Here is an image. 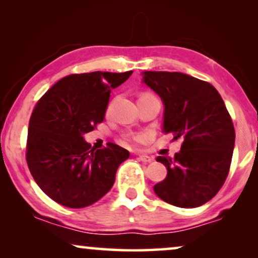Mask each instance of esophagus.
Listing matches in <instances>:
<instances>
[{
	"mask_svg": "<svg viewBox=\"0 0 258 258\" xmlns=\"http://www.w3.org/2000/svg\"><path fill=\"white\" fill-rule=\"evenodd\" d=\"M139 160L141 162H144V163H150V162L153 161V158L148 156V155H139Z\"/></svg>",
	"mask_w": 258,
	"mask_h": 258,
	"instance_id": "obj_1",
	"label": "esophagus"
}]
</instances>
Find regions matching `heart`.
<instances>
[{
    "instance_id": "heart-1",
    "label": "heart",
    "mask_w": 258,
    "mask_h": 258,
    "mask_svg": "<svg viewBox=\"0 0 258 258\" xmlns=\"http://www.w3.org/2000/svg\"><path fill=\"white\" fill-rule=\"evenodd\" d=\"M146 139V135H132V134H130V135H125L124 136V140H125V142H128V143H137V142H142V141Z\"/></svg>"
}]
</instances>
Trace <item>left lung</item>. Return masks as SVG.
I'll return each mask as SVG.
<instances>
[{"label":"left lung","mask_w":258,"mask_h":258,"mask_svg":"<svg viewBox=\"0 0 258 258\" xmlns=\"http://www.w3.org/2000/svg\"><path fill=\"white\" fill-rule=\"evenodd\" d=\"M142 76L163 102L162 132L183 139L174 158H156L168 174L154 191L172 206H203L223 185L235 147L234 124L224 102L210 83L186 74L144 72Z\"/></svg>","instance_id":"1"}]
</instances>
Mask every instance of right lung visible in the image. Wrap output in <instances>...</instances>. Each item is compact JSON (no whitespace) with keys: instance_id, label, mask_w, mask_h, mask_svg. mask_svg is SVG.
I'll return each instance as SVG.
<instances>
[{"instance_id":"add662e5","label":"right lung","mask_w":258,"mask_h":258,"mask_svg":"<svg viewBox=\"0 0 258 258\" xmlns=\"http://www.w3.org/2000/svg\"><path fill=\"white\" fill-rule=\"evenodd\" d=\"M133 72L74 74L55 83L37 102L28 130L27 162L35 182L51 200L84 208L114 185L129 151L115 143L95 150L84 140L104 119L111 89Z\"/></svg>"}]
</instances>
